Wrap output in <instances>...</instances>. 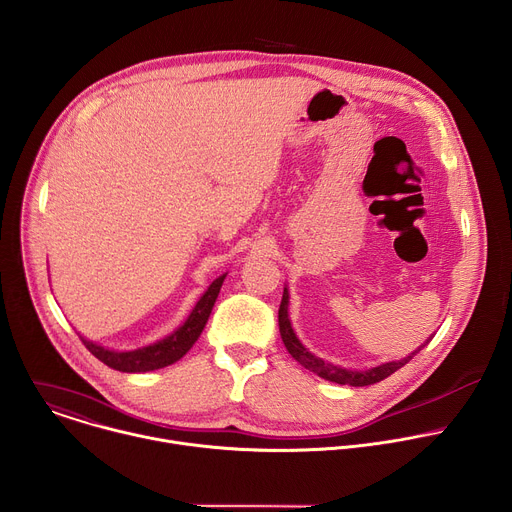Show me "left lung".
Wrapping results in <instances>:
<instances>
[{"instance_id":"8db88e82","label":"left lung","mask_w":512,"mask_h":512,"mask_svg":"<svg viewBox=\"0 0 512 512\" xmlns=\"http://www.w3.org/2000/svg\"><path fill=\"white\" fill-rule=\"evenodd\" d=\"M278 327H280V337H282V343H284L286 351H288L304 369H309V371L317 373L319 377H323V379H327V381H335V383H341V385H353V387L371 385V383H377V381L389 377L391 373H395L399 367H403L407 361H410L422 347H426V343L430 341V339H428L418 351H414L412 355H407L405 359L389 361V363L377 365V367L367 369V371H353V369H345V367L327 363V361H323L321 357L313 355L309 349H306V347L298 341V337L294 335L292 325H290V319H288V288H284L282 302H280V309H278Z\"/></svg>"}]
</instances>
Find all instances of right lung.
I'll list each match as a JSON object with an SVG mask.
<instances>
[{
    "mask_svg": "<svg viewBox=\"0 0 512 512\" xmlns=\"http://www.w3.org/2000/svg\"><path fill=\"white\" fill-rule=\"evenodd\" d=\"M224 278H226V274H222L220 278H216L210 284V288L203 292V296L197 300L195 309L189 313L187 321L177 331H173L171 335H167L165 339H161L153 345H147V347H141L135 351H113V349H107L102 345H96L84 337H80V339H82L84 347L98 361L109 365L111 369L123 371V373H145V371H155V369L167 367V365L179 361L199 339L203 327H206V323L210 319V313L214 309V302L224 284Z\"/></svg>",
    "mask_w": 512,
    "mask_h": 512,
    "instance_id": "1",
    "label": "right lung"
}]
</instances>
